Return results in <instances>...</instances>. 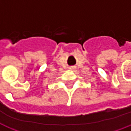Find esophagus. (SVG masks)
Masks as SVG:
<instances>
[{"label": "esophagus", "instance_id": "1", "mask_svg": "<svg viewBox=\"0 0 131 131\" xmlns=\"http://www.w3.org/2000/svg\"><path fill=\"white\" fill-rule=\"evenodd\" d=\"M69 69H75V67H74V66H73V67H71Z\"/></svg>", "mask_w": 131, "mask_h": 131}]
</instances>
